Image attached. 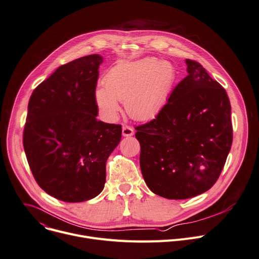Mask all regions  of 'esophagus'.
I'll return each instance as SVG.
<instances>
[{
	"mask_svg": "<svg viewBox=\"0 0 259 259\" xmlns=\"http://www.w3.org/2000/svg\"><path fill=\"white\" fill-rule=\"evenodd\" d=\"M122 133H123V136H132L134 134V130L132 127L130 126H123V129H122Z\"/></svg>",
	"mask_w": 259,
	"mask_h": 259,
	"instance_id": "34e87169",
	"label": "esophagus"
}]
</instances>
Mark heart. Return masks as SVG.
Wrapping results in <instances>:
<instances>
[{
  "mask_svg": "<svg viewBox=\"0 0 259 259\" xmlns=\"http://www.w3.org/2000/svg\"><path fill=\"white\" fill-rule=\"evenodd\" d=\"M177 69L168 61L147 57L122 62L106 72L94 93L95 102L107 121L114 122L121 111L120 102L136 121H152L166 106L177 81Z\"/></svg>",
  "mask_w": 259,
  "mask_h": 259,
  "instance_id": "1",
  "label": "heart"
}]
</instances>
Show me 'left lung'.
<instances>
[{"instance_id":"8db88e82","label":"left lung","mask_w":259,"mask_h":259,"mask_svg":"<svg viewBox=\"0 0 259 259\" xmlns=\"http://www.w3.org/2000/svg\"><path fill=\"white\" fill-rule=\"evenodd\" d=\"M151 122L137 126L140 169L150 190L168 199L199 195L217 182L232 144L226 91L197 62Z\"/></svg>"}]
</instances>
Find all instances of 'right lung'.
Returning <instances> with one entry per match:
<instances>
[{
    "mask_svg": "<svg viewBox=\"0 0 259 259\" xmlns=\"http://www.w3.org/2000/svg\"><path fill=\"white\" fill-rule=\"evenodd\" d=\"M103 58L91 55L60 66L33 92L23 130L31 171L51 196L81 202L101 193L106 161L122 126L98 121L94 98Z\"/></svg>",
    "mask_w": 259,
    "mask_h": 259,
    "instance_id": "obj_1",
    "label": "right lung"
}]
</instances>
